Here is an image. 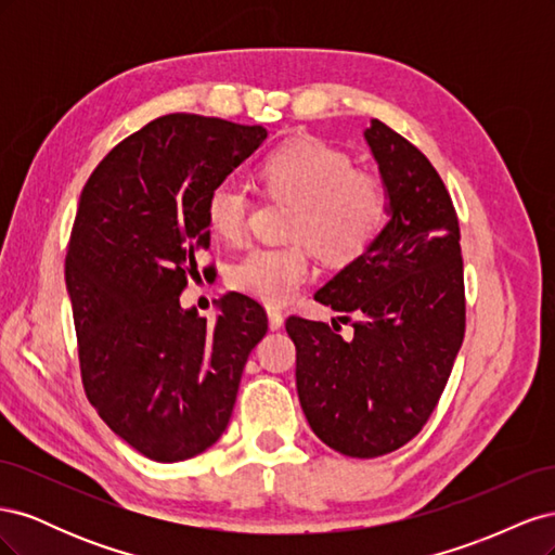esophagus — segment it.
Here are the masks:
<instances>
[{"instance_id": "obj_1", "label": "esophagus", "mask_w": 555, "mask_h": 555, "mask_svg": "<svg viewBox=\"0 0 555 555\" xmlns=\"http://www.w3.org/2000/svg\"><path fill=\"white\" fill-rule=\"evenodd\" d=\"M282 324H284V317H282V312H280V310H275V308H268V326H271V331L282 328Z\"/></svg>"}]
</instances>
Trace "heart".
Returning <instances> with one entry per match:
<instances>
[{"label":"heart","mask_w":555,"mask_h":555,"mask_svg":"<svg viewBox=\"0 0 555 555\" xmlns=\"http://www.w3.org/2000/svg\"><path fill=\"white\" fill-rule=\"evenodd\" d=\"M263 190L292 201L284 245L251 247L231 266L229 282L268 306L287 304L312 273V247L331 263L365 255L389 217V190L379 176L354 169L343 150L298 139L261 162ZM251 194L236 180H220L206 196V220L222 241H238L247 227Z\"/></svg>","instance_id":"obj_1"}]
</instances>
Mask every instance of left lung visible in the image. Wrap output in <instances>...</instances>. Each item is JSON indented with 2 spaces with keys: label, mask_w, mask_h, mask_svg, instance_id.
<instances>
[{
  "label": "left lung",
  "mask_w": 555,
  "mask_h": 555,
  "mask_svg": "<svg viewBox=\"0 0 555 555\" xmlns=\"http://www.w3.org/2000/svg\"><path fill=\"white\" fill-rule=\"evenodd\" d=\"M365 141L389 190L391 220L314 294L343 312L354 338L306 317L287 319L300 408L317 438L351 459H377L416 438L465 335L459 215L440 173L379 120Z\"/></svg>",
  "instance_id": "left-lung-1"
}]
</instances>
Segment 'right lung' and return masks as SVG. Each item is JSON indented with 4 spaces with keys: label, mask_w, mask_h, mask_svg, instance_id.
I'll return each instance as SVG.
<instances>
[{
    "label": "right lung",
    "mask_w": 555,
    "mask_h": 555,
    "mask_svg": "<svg viewBox=\"0 0 555 555\" xmlns=\"http://www.w3.org/2000/svg\"><path fill=\"white\" fill-rule=\"evenodd\" d=\"M266 137L261 125L162 115L82 188L64 263L82 386L108 428L153 461H188L222 438L268 331L245 294H227L212 326L180 306L194 255L210 245V188Z\"/></svg>",
    "instance_id": "obj_1"
}]
</instances>
